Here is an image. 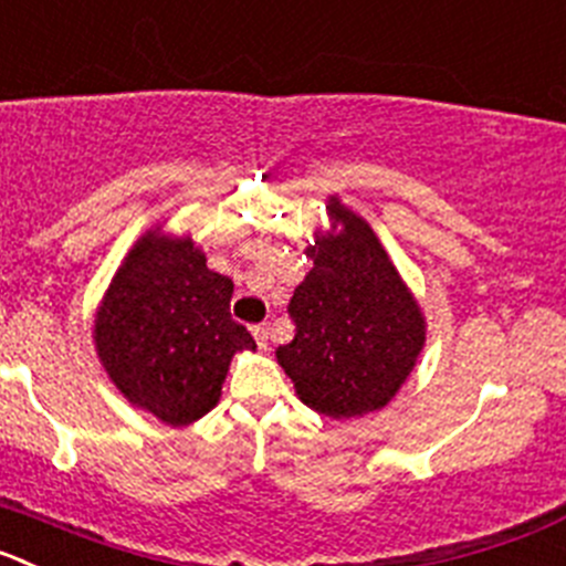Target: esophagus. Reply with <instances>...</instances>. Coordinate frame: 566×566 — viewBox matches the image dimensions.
I'll list each match as a JSON object with an SVG mask.
<instances>
[{"label": "esophagus", "mask_w": 566, "mask_h": 566, "mask_svg": "<svg viewBox=\"0 0 566 566\" xmlns=\"http://www.w3.org/2000/svg\"><path fill=\"white\" fill-rule=\"evenodd\" d=\"M251 332H253V337H256V346L259 348H268V343H271V326H268V324H256Z\"/></svg>", "instance_id": "obj_1"}]
</instances>
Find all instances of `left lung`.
Returning <instances> with one entry per match:
<instances>
[{"instance_id":"left-lung-1","label":"left lung","mask_w":566,"mask_h":566,"mask_svg":"<svg viewBox=\"0 0 566 566\" xmlns=\"http://www.w3.org/2000/svg\"><path fill=\"white\" fill-rule=\"evenodd\" d=\"M329 231L307 245L313 271L290 298L295 337L276 360L307 408L355 419L385 408L424 348V315L371 226L332 195Z\"/></svg>"}]
</instances>
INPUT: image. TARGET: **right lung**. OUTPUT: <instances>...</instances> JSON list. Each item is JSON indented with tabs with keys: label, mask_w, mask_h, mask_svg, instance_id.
<instances>
[{
	"label": "right lung",
	"mask_w": 566,
	"mask_h": 566,
	"mask_svg": "<svg viewBox=\"0 0 566 566\" xmlns=\"http://www.w3.org/2000/svg\"><path fill=\"white\" fill-rule=\"evenodd\" d=\"M231 293L192 237L156 226L136 240L94 318L99 363L134 408L187 427L220 402L231 357L256 348L231 318Z\"/></svg>",
	"instance_id": "obj_1"
}]
</instances>
